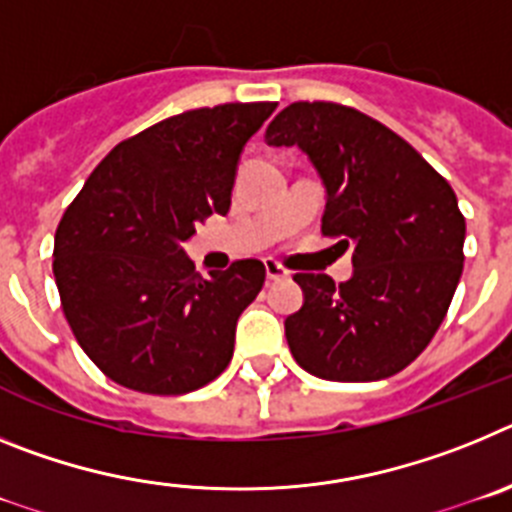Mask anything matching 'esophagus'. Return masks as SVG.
<instances>
[{
	"instance_id": "obj_1",
	"label": "esophagus",
	"mask_w": 512,
	"mask_h": 512,
	"mask_svg": "<svg viewBox=\"0 0 512 512\" xmlns=\"http://www.w3.org/2000/svg\"><path fill=\"white\" fill-rule=\"evenodd\" d=\"M264 269H266V282H279V279H287V269H284L282 264H277L274 259H266Z\"/></svg>"
}]
</instances>
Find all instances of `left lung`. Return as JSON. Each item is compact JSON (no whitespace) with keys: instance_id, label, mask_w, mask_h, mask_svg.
Listing matches in <instances>:
<instances>
[{"instance_id":"8db88e82","label":"left lung","mask_w":512,"mask_h":512,"mask_svg":"<svg viewBox=\"0 0 512 512\" xmlns=\"http://www.w3.org/2000/svg\"><path fill=\"white\" fill-rule=\"evenodd\" d=\"M297 146L325 187L323 233L354 248V274H295L289 351L312 377L377 382L418 359L446 318L464 269L467 223L454 189L408 140L354 107L295 102L266 128Z\"/></svg>"}]
</instances>
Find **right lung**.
Listing matches in <instances>:
<instances>
[{"instance_id": "obj_1", "label": "right lung", "mask_w": 512, "mask_h": 512, "mask_svg": "<svg viewBox=\"0 0 512 512\" xmlns=\"http://www.w3.org/2000/svg\"><path fill=\"white\" fill-rule=\"evenodd\" d=\"M277 102L217 104L122 140L63 212L53 277L84 354L112 382L184 395L225 372L235 323L264 287L261 261L194 271V225L230 210L243 146Z\"/></svg>"}]
</instances>
